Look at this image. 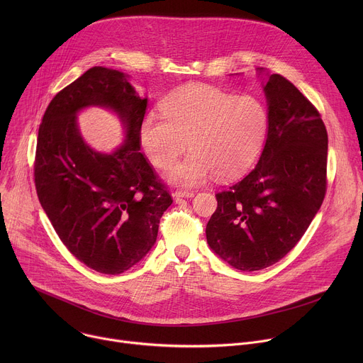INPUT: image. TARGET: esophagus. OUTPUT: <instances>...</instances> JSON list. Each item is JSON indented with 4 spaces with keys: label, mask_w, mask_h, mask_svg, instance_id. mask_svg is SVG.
<instances>
[{
    "label": "esophagus",
    "mask_w": 363,
    "mask_h": 363,
    "mask_svg": "<svg viewBox=\"0 0 363 363\" xmlns=\"http://www.w3.org/2000/svg\"><path fill=\"white\" fill-rule=\"evenodd\" d=\"M194 195H195L194 191H185V189H178V191L174 192V196L177 199H179V198H192Z\"/></svg>",
    "instance_id": "obj_1"
}]
</instances>
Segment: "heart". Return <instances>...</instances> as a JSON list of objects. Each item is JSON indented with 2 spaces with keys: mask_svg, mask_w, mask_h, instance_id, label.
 <instances>
[{
  "mask_svg": "<svg viewBox=\"0 0 363 363\" xmlns=\"http://www.w3.org/2000/svg\"><path fill=\"white\" fill-rule=\"evenodd\" d=\"M162 112H149L139 125V142L150 162L165 168L186 143L191 152L169 167L165 178L179 186H198L216 174L242 175L262 153L269 133V111L254 96H235L218 87L189 84L171 94Z\"/></svg>",
  "mask_w": 363,
  "mask_h": 363,
  "instance_id": "obj_1",
  "label": "heart"
}]
</instances>
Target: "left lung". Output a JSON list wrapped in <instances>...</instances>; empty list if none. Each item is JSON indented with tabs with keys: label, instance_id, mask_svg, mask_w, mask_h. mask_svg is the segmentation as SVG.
Returning <instances> with one entry per match:
<instances>
[{
	"label": "left lung",
	"instance_id": "1",
	"mask_svg": "<svg viewBox=\"0 0 363 363\" xmlns=\"http://www.w3.org/2000/svg\"><path fill=\"white\" fill-rule=\"evenodd\" d=\"M263 90L270 123L262 157L245 178L216 195L218 206L205 228L211 250L241 272L281 260L326 194L328 132L320 113L280 74H269Z\"/></svg>",
	"mask_w": 363,
	"mask_h": 363
}]
</instances>
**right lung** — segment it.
Masks as SVG:
<instances>
[{"mask_svg":"<svg viewBox=\"0 0 363 363\" xmlns=\"http://www.w3.org/2000/svg\"><path fill=\"white\" fill-rule=\"evenodd\" d=\"M129 76L96 66L59 91L43 116L34 162L40 203L67 250L103 274H121L157 242L160 220L172 203L140 152L142 99ZM112 110L125 140L113 152L91 150L77 115L86 107Z\"/></svg>","mask_w":363,"mask_h":363,"instance_id":"obj_1","label":"right lung"}]
</instances>
